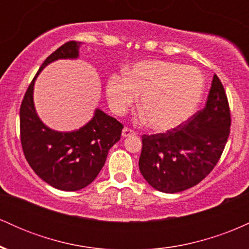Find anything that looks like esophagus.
Segmentation results:
<instances>
[{
  "label": "esophagus",
  "instance_id": "34e87169",
  "mask_svg": "<svg viewBox=\"0 0 249 249\" xmlns=\"http://www.w3.org/2000/svg\"><path fill=\"white\" fill-rule=\"evenodd\" d=\"M136 132H134L133 130H131V128H127V127H124L122 131V137L123 138H126V137H130V136H134Z\"/></svg>",
  "mask_w": 249,
  "mask_h": 249
}]
</instances>
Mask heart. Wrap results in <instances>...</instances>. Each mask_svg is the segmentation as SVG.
I'll list each match as a JSON object with an SVG mask.
<instances>
[{
  "label": "heart",
  "instance_id": "b5f03b06",
  "mask_svg": "<svg viewBox=\"0 0 249 249\" xmlns=\"http://www.w3.org/2000/svg\"><path fill=\"white\" fill-rule=\"evenodd\" d=\"M205 90V78L194 67L164 61H142L112 73L107 82L110 108L123 116L141 97L139 107L147 125L168 131L187 122L196 112Z\"/></svg>",
  "mask_w": 249,
  "mask_h": 249
}]
</instances>
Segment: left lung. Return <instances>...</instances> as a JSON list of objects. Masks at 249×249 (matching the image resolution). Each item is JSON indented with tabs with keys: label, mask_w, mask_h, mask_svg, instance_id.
<instances>
[{
	"label": "left lung",
	"mask_w": 249,
	"mask_h": 249,
	"mask_svg": "<svg viewBox=\"0 0 249 249\" xmlns=\"http://www.w3.org/2000/svg\"><path fill=\"white\" fill-rule=\"evenodd\" d=\"M231 127L225 89L213 76L206 105L182 126L142 136L139 170L154 190L177 193L199 184L219 161Z\"/></svg>",
	"instance_id": "1"
}]
</instances>
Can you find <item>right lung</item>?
Here are the masks:
<instances>
[{
  "instance_id": "1",
  "label": "right lung",
  "mask_w": 249,
  "mask_h": 249,
  "mask_svg": "<svg viewBox=\"0 0 249 249\" xmlns=\"http://www.w3.org/2000/svg\"><path fill=\"white\" fill-rule=\"evenodd\" d=\"M81 42H68L43 62L25 92L19 110L21 142L25 159L37 176L61 191H78L90 185L104 166L108 150L121 139L123 125L96 107L82 127L68 132L41 121L34 103V88L41 71L58 59H78Z\"/></svg>"
}]
</instances>
